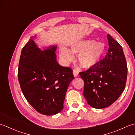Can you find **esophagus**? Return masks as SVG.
<instances>
[{
  "instance_id": "34e87169",
  "label": "esophagus",
  "mask_w": 135,
  "mask_h": 135,
  "mask_svg": "<svg viewBox=\"0 0 135 135\" xmlns=\"http://www.w3.org/2000/svg\"><path fill=\"white\" fill-rule=\"evenodd\" d=\"M73 75H74V76H75V77H76V76H78L79 71H78V70H77L74 69V70H73Z\"/></svg>"
}]
</instances>
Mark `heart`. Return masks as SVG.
<instances>
[{
  "label": "heart",
  "mask_w": 135,
  "mask_h": 135,
  "mask_svg": "<svg viewBox=\"0 0 135 135\" xmlns=\"http://www.w3.org/2000/svg\"><path fill=\"white\" fill-rule=\"evenodd\" d=\"M105 50L102 42L93 40H86L77 42L69 49L62 46L59 48V58L62 64L68 65L73 58L72 53L78 54V60L82 67L89 68L97 63Z\"/></svg>",
  "instance_id": "obj_1"
}]
</instances>
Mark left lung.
Masks as SVG:
<instances>
[{"mask_svg": "<svg viewBox=\"0 0 135 135\" xmlns=\"http://www.w3.org/2000/svg\"><path fill=\"white\" fill-rule=\"evenodd\" d=\"M109 49L105 57L79 73L84 82L83 95L94 108L109 107L120 97L125 88L128 67L122 46L109 34Z\"/></svg>", "mask_w": 135, "mask_h": 135, "instance_id": "8db88e82", "label": "left lung"}]
</instances>
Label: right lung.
<instances>
[{
	"instance_id": "right-lung-1",
	"label": "right lung",
	"mask_w": 135,
	"mask_h": 135,
	"mask_svg": "<svg viewBox=\"0 0 135 135\" xmlns=\"http://www.w3.org/2000/svg\"><path fill=\"white\" fill-rule=\"evenodd\" d=\"M53 46L42 51L32 38L22 49L18 79L27 101L39 113H59L64 108L66 93L74 79L72 69L59 65Z\"/></svg>"
}]
</instances>
